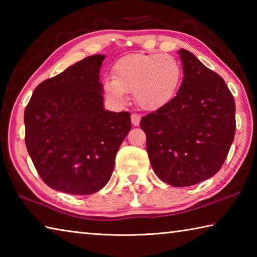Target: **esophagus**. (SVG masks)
<instances>
[{"label": "esophagus", "instance_id": "esophagus-1", "mask_svg": "<svg viewBox=\"0 0 257 257\" xmlns=\"http://www.w3.org/2000/svg\"><path fill=\"white\" fill-rule=\"evenodd\" d=\"M141 119H142V116L137 114V113H133L132 114V122L134 125H138L139 122H141Z\"/></svg>", "mask_w": 257, "mask_h": 257}]
</instances>
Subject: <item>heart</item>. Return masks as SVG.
<instances>
[{
	"label": "heart",
	"mask_w": 257,
	"mask_h": 257,
	"mask_svg": "<svg viewBox=\"0 0 257 257\" xmlns=\"http://www.w3.org/2000/svg\"><path fill=\"white\" fill-rule=\"evenodd\" d=\"M182 77L180 63L170 55L136 53L125 55L113 67V77L103 82L105 96L118 104L134 93L146 111H158L175 98Z\"/></svg>",
	"instance_id": "b5f03b06"
}]
</instances>
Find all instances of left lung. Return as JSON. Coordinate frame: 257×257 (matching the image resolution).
Returning <instances> with one entry per match:
<instances>
[{
  "label": "left lung",
  "mask_w": 257,
  "mask_h": 257,
  "mask_svg": "<svg viewBox=\"0 0 257 257\" xmlns=\"http://www.w3.org/2000/svg\"><path fill=\"white\" fill-rule=\"evenodd\" d=\"M184 79L175 98L141 120L152 168L176 187L215 175L236 133V105L224 80L189 51H178Z\"/></svg>",
  "instance_id": "obj_1"
}]
</instances>
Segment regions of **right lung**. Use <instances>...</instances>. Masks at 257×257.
Here are the masks:
<instances>
[{
    "instance_id": "1",
    "label": "right lung",
    "mask_w": 257,
    "mask_h": 257,
    "mask_svg": "<svg viewBox=\"0 0 257 257\" xmlns=\"http://www.w3.org/2000/svg\"><path fill=\"white\" fill-rule=\"evenodd\" d=\"M104 59L103 54L88 56L43 81L25 110L29 156L55 190L90 195L102 189L132 129L129 112L104 108L99 80Z\"/></svg>"
}]
</instances>
